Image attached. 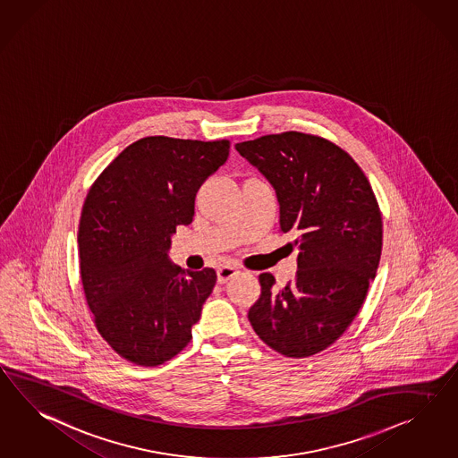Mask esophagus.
I'll list each match as a JSON object with an SVG mask.
<instances>
[{
	"mask_svg": "<svg viewBox=\"0 0 458 458\" xmlns=\"http://www.w3.org/2000/svg\"><path fill=\"white\" fill-rule=\"evenodd\" d=\"M218 282L220 284H226L230 278H233L238 275V270H236L235 267H230V265H225L222 268H218Z\"/></svg>",
	"mask_w": 458,
	"mask_h": 458,
	"instance_id": "1",
	"label": "esophagus"
}]
</instances>
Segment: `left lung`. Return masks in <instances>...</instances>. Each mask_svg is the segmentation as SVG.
<instances>
[{
  "instance_id": "8db88e82",
  "label": "left lung",
  "mask_w": 458,
  "mask_h": 458,
  "mask_svg": "<svg viewBox=\"0 0 458 458\" xmlns=\"http://www.w3.org/2000/svg\"><path fill=\"white\" fill-rule=\"evenodd\" d=\"M273 186L280 230L293 233L297 278L261 295L248 311L253 330L284 357L303 359L335 344L367 297L382 255V215L367 176L328 140L288 131L236 143Z\"/></svg>"
}]
</instances>
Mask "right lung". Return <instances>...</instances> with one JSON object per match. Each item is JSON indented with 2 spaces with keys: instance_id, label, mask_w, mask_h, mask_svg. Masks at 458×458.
<instances>
[{
  "instance_id": "right-lung-1",
  "label": "right lung",
  "mask_w": 458,
  "mask_h": 458,
  "mask_svg": "<svg viewBox=\"0 0 458 458\" xmlns=\"http://www.w3.org/2000/svg\"><path fill=\"white\" fill-rule=\"evenodd\" d=\"M230 157V143L148 136L105 168L88 193L80 273L101 336L123 359L157 367L191 340L216 284L213 268L185 272L168 251L190 225L199 186Z\"/></svg>"
}]
</instances>
